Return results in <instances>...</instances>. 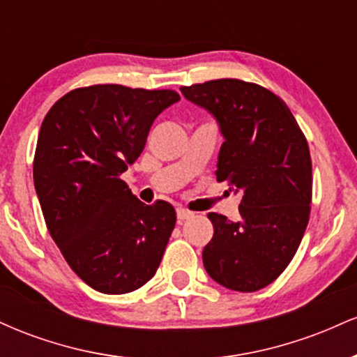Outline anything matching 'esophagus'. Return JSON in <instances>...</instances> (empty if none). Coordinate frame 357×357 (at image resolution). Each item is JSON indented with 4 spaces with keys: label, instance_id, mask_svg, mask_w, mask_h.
<instances>
[{
    "label": "esophagus",
    "instance_id": "obj_1",
    "mask_svg": "<svg viewBox=\"0 0 357 357\" xmlns=\"http://www.w3.org/2000/svg\"><path fill=\"white\" fill-rule=\"evenodd\" d=\"M176 215H178V220L179 221H184V220L192 218V216H195V213L190 211V210H186V208H178V210H176Z\"/></svg>",
    "mask_w": 357,
    "mask_h": 357
}]
</instances>
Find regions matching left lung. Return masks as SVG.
I'll list each match as a JSON object with an SVG mask.
<instances>
[{
  "mask_svg": "<svg viewBox=\"0 0 357 357\" xmlns=\"http://www.w3.org/2000/svg\"><path fill=\"white\" fill-rule=\"evenodd\" d=\"M181 92L218 121L225 142L216 181L241 195L236 221L208 213L215 233L203 250L204 268L227 289L255 292L284 272L305 233L312 203L309 144L285 102L261 85L220 79Z\"/></svg>",
  "mask_w": 357,
  "mask_h": 357,
  "instance_id": "1",
  "label": "left lung"
}]
</instances>
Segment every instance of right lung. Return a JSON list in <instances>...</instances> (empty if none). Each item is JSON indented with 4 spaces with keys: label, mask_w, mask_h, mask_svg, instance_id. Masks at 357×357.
Listing matches in <instances>:
<instances>
[{
    "label": "right lung",
    "mask_w": 357,
    "mask_h": 357,
    "mask_svg": "<svg viewBox=\"0 0 357 357\" xmlns=\"http://www.w3.org/2000/svg\"><path fill=\"white\" fill-rule=\"evenodd\" d=\"M174 90L90 85L65 93L42 122L33 181L45 223L73 272L119 296L149 282L176 225L173 204H144L121 176L141 155Z\"/></svg>",
    "instance_id": "add662e5"
}]
</instances>
